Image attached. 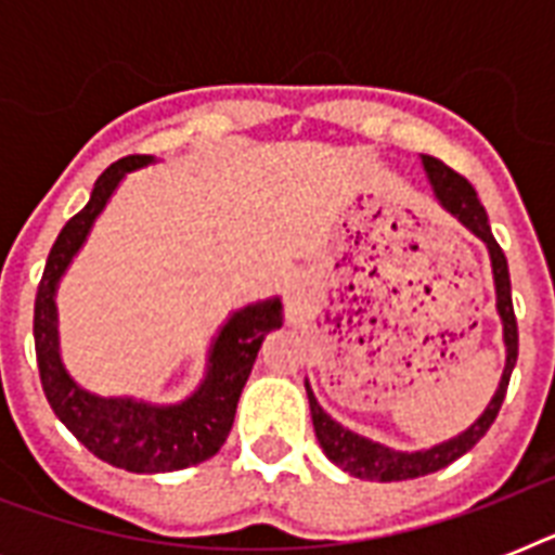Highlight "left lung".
I'll use <instances>...</instances> for the list:
<instances>
[{
    "instance_id": "1",
    "label": "left lung",
    "mask_w": 555,
    "mask_h": 555,
    "mask_svg": "<svg viewBox=\"0 0 555 555\" xmlns=\"http://www.w3.org/2000/svg\"><path fill=\"white\" fill-rule=\"evenodd\" d=\"M423 172L429 178L431 192L449 216L457 218L461 224L469 230L473 235H478L483 244H487V253H490V268H492V282H495V311H499L501 331H504V371H501L499 388L495 395L487 403V409L481 412V417L466 426L461 435L443 440V443H435L429 449H417V452H403V449H391L386 443H377V440H369L357 431L346 429L343 423H337L325 409L320 405V400L313 397L311 383L305 379V391H308V403H311V417H313V431H317V440H320L322 452L328 455V461L343 469V473L354 475V478H363V481H409V478H421V475L438 473L443 466H449L452 461H457L461 455H466L469 449L478 443V440L487 435V429L492 426V421L499 417V409L504 403V395H507L509 374L516 369L518 360V325L516 313H513V294H509V270H507V256L495 242V235L490 230V218H487V209L481 207V201L475 195L473 184L461 178L455 169H449L443 160L431 158V155H421Z\"/></svg>"
}]
</instances>
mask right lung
Here are the masks:
<instances>
[{"label":"right lung","mask_w":555,"mask_h":555,"mask_svg":"<svg viewBox=\"0 0 555 555\" xmlns=\"http://www.w3.org/2000/svg\"><path fill=\"white\" fill-rule=\"evenodd\" d=\"M150 164H155L152 155H129L112 164L98 178L89 204L60 230L37 287L34 343L42 391L74 438L106 464L126 473L155 475L201 464L224 447L261 339L282 328V299H259L227 317L209 343L204 379L181 403L158 405L138 397H100L68 374L60 357L56 287L126 172Z\"/></svg>","instance_id":"right-lung-1"}]
</instances>
